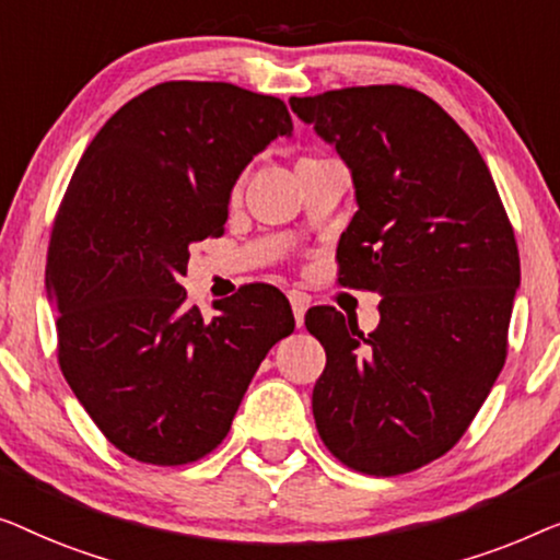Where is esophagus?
Segmentation results:
<instances>
[{"label":"esophagus","instance_id":"34e87169","mask_svg":"<svg viewBox=\"0 0 560 560\" xmlns=\"http://www.w3.org/2000/svg\"><path fill=\"white\" fill-rule=\"evenodd\" d=\"M291 312H294V319H296V327L304 325V314H306V306H310V299L304 294H291Z\"/></svg>","mask_w":560,"mask_h":560}]
</instances>
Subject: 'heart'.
I'll return each instance as SVG.
<instances>
[{"label": "heart", "instance_id": "heart-1", "mask_svg": "<svg viewBox=\"0 0 560 560\" xmlns=\"http://www.w3.org/2000/svg\"><path fill=\"white\" fill-rule=\"evenodd\" d=\"M299 162H317V160H312V156H304V160H299Z\"/></svg>", "mask_w": 560, "mask_h": 560}]
</instances>
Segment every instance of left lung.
Instances as JSON below:
<instances>
[{
	"mask_svg": "<svg viewBox=\"0 0 560 560\" xmlns=\"http://www.w3.org/2000/svg\"><path fill=\"white\" fill-rule=\"evenodd\" d=\"M289 104L352 170L337 283L383 296L370 335L332 306L306 312L327 352L319 439L362 475H406L464 436L505 365L513 223L475 141L427 93L355 85Z\"/></svg>",
	"mask_w": 560,
	"mask_h": 560,
	"instance_id": "1",
	"label": "left lung"
}]
</instances>
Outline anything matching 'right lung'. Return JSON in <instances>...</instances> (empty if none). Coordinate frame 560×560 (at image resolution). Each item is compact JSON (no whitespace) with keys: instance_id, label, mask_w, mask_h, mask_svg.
Wrapping results in <instances>:
<instances>
[{"instance_id":"1","label":"right lung","mask_w":560,"mask_h":560,"mask_svg":"<svg viewBox=\"0 0 560 560\" xmlns=\"http://www.w3.org/2000/svg\"><path fill=\"white\" fill-rule=\"evenodd\" d=\"M289 131L277 96L167 81L124 104L70 177L47 243L58 362L131 459L179 467L218 448L266 352L294 332L271 283H246L210 322L179 283L190 243L225 233L243 167Z\"/></svg>"}]
</instances>
